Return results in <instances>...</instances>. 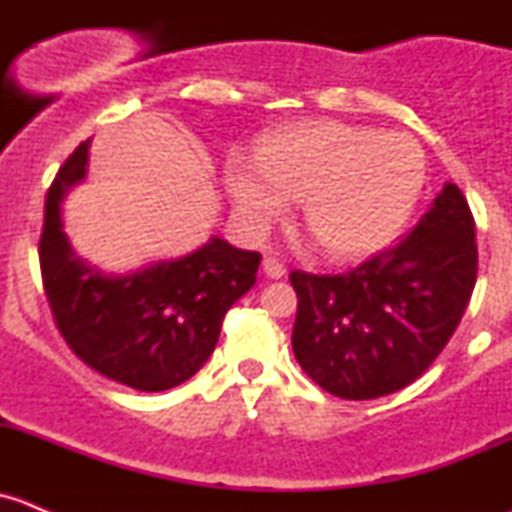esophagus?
Instances as JSON below:
<instances>
[{"mask_svg":"<svg viewBox=\"0 0 512 512\" xmlns=\"http://www.w3.org/2000/svg\"><path fill=\"white\" fill-rule=\"evenodd\" d=\"M262 270H265V275L270 277V280H280V277H285V272H287L285 265H282V262L272 255H267L265 260H262Z\"/></svg>","mask_w":512,"mask_h":512,"instance_id":"34e87169","label":"esophagus"}]
</instances>
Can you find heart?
Here are the masks:
<instances>
[{"mask_svg": "<svg viewBox=\"0 0 512 512\" xmlns=\"http://www.w3.org/2000/svg\"><path fill=\"white\" fill-rule=\"evenodd\" d=\"M225 183L237 213L265 230L302 198V220L332 260L389 242L426 188V156L406 133L342 121H307L262 138L260 160L232 153Z\"/></svg>", "mask_w": 512, "mask_h": 512, "instance_id": "b5f03b06", "label": "heart"}]
</instances>
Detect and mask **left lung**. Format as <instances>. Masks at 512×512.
<instances>
[{
  "label": "left lung",
  "mask_w": 512,
  "mask_h": 512,
  "mask_svg": "<svg viewBox=\"0 0 512 512\" xmlns=\"http://www.w3.org/2000/svg\"><path fill=\"white\" fill-rule=\"evenodd\" d=\"M478 277L476 223L458 185L409 235L342 275H289L292 349L314 384L349 401L416 381L461 324Z\"/></svg>",
  "instance_id": "obj_1"
}]
</instances>
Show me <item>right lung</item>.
<instances>
[{
	"mask_svg": "<svg viewBox=\"0 0 512 512\" xmlns=\"http://www.w3.org/2000/svg\"><path fill=\"white\" fill-rule=\"evenodd\" d=\"M89 143L64 160L46 193L39 265L56 329L98 374L138 391L173 389L213 354L227 309L255 285L262 257L213 237L180 260L103 275L71 250L61 225V203L86 175Z\"/></svg>",
	"mask_w": 512,
	"mask_h": 512,
	"instance_id": "right-lung-1",
	"label": "right lung"
}]
</instances>
